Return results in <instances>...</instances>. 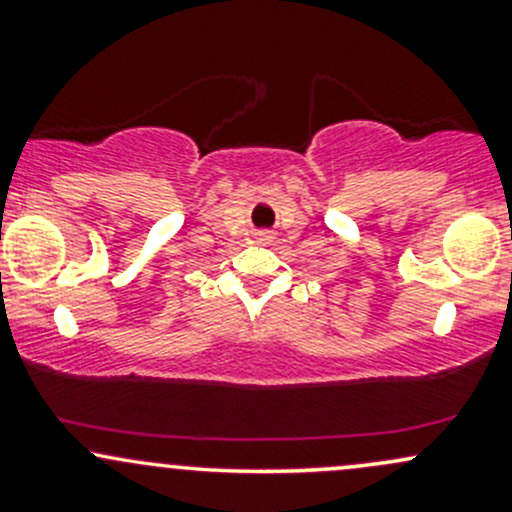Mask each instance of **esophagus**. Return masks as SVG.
I'll return each mask as SVG.
<instances>
[{
  "instance_id": "34e87169",
  "label": "esophagus",
  "mask_w": 512,
  "mask_h": 512,
  "mask_svg": "<svg viewBox=\"0 0 512 512\" xmlns=\"http://www.w3.org/2000/svg\"><path fill=\"white\" fill-rule=\"evenodd\" d=\"M264 238H267V236H264Z\"/></svg>"
}]
</instances>
